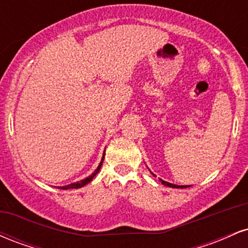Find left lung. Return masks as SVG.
<instances>
[{
  "instance_id": "obj_1",
  "label": "left lung",
  "mask_w": 248,
  "mask_h": 248,
  "mask_svg": "<svg viewBox=\"0 0 248 248\" xmlns=\"http://www.w3.org/2000/svg\"><path fill=\"white\" fill-rule=\"evenodd\" d=\"M160 181L162 182V184H164L166 186H170V187H181V189H183V187L189 186H176V184H171V183H169V182L162 181V179H160Z\"/></svg>"
}]
</instances>
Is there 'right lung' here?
Segmentation results:
<instances>
[{"label": "right lung", "instance_id": "add662e5", "mask_svg": "<svg viewBox=\"0 0 248 248\" xmlns=\"http://www.w3.org/2000/svg\"><path fill=\"white\" fill-rule=\"evenodd\" d=\"M104 157H105V153H104V156H102V158H101L100 164H99L98 168H96V169H95V171L93 172L92 175L88 176V177H86L85 179H81V181L76 182V183H71V184H69V186H59V189H62V190H67V189H79V187H82L84 186H86L87 183H90V182L92 181L93 178H94V176L96 175V173L99 172V170H100V168H101V166H102V162H104Z\"/></svg>", "mask_w": 248, "mask_h": 248}]
</instances>
